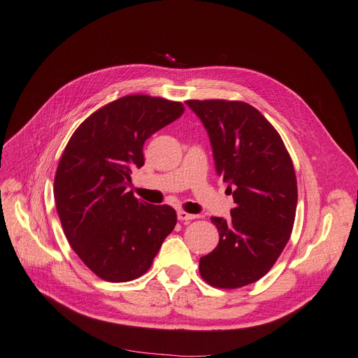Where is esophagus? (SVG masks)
I'll list each match as a JSON object with an SVG mask.
<instances>
[{
  "instance_id": "1",
  "label": "esophagus",
  "mask_w": 358,
  "mask_h": 358,
  "mask_svg": "<svg viewBox=\"0 0 358 358\" xmlns=\"http://www.w3.org/2000/svg\"><path fill=\"white\" fill-rule=\"evenodd\" d=\"M177 216H178L180 221H192V220H194V217H196V215L187 213L185 210H178Z\"/></svg>"
}]
</instances>
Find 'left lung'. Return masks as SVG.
Masks as SVG:
<instances>
[{
	"instance_id": "left-lung-1",
	"label": "left lung",
	"mask_w": 358,
	"mask_h": 358,
	"mask_svg": "<svg viewBox=\"0 0 358 358\" xmlns=\"http://www.w3.org/2000/svg\"><path fill=\"white\" fill-rule=\"evenodd\" d=\"M208 130L217 176L232 192L231 220L212 217L220 243L199 272L216 288L234 289L265 276L285 248L297 209V178L281 136L243 101H185Z\"/></svg>"
}]
</instances>
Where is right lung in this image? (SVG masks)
Here are the masks:
<instances>
[{
    "label": "right lung",
    "instance_id": "right-lung-1",
    "mask_svg": "<svg viewBox=\"0 0 358 358\" xmlns=\"http://www.w3.org/2000/svg\"><path fill=\"white\" fill-rule=\"evenodd\" d=\"M182 113L181 102L122 96L89 115L63 152L54 180L59 221L76 255L103 281L146 273L177 224L173 208L138 200L127 184L145 164V142Z\"/></svg>",
    "mask_w": 358,
    "mask_h": 358
}]
</instances>
